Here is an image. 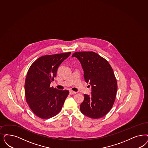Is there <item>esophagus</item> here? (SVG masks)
Listing matches in <instances>:
<instances>
[{"mask_svg":"<svg viewBox=\"0 0 148 148\" xmlns=\"http://www.w3.org/2000/svg\"><path fill=\"white\" fill-rule=\"evenodd\" d=\"M77 92H75V91H69V94L70 95H74V94H76Z\"/></svg>","mask_w":148,"mask_h":148,"instance_id":"1","label":"esophagus"}]
</instances>
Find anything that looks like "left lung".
Masks as SVG:
<instances>
[{
  "label": "left lung",
  "mask_w": 148,
  "mask_h": 148,
  "mask_svg": "<svg viewBox=\"0 0 148 148\" xmlns=\"http://www.w3.org/2000/svg\"><path fill=\"white\" fill-rule=\"evenodd\" d=\"M72 57L81 63L85 80L92 87L91 95H84L81 112L92 119L103 117L112 108L117 92V81L112 66L93 51L75 52Z\"/></svg>",
  "instance_id": "left-lung-1"
}]
</instances>
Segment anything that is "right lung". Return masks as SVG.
<instances>
[{"mask_svg": "<svg viewBox=\"0 0 148 148\" xmlns=\"http://www.w3.org/2000/svg\"><path fill=\"white\" fill-rule=\"evenodd\" d=\"M71 53L41 56L29 67L25 84L26 102L38 117L50 119L61 110L69 91L57 90L50 87V84L54 81L58 66Z\"/></svg>", "mask_w": 148, "mask_h": 148, "instance_id": "add662e5", "label": "right lung"}]
</instances>
